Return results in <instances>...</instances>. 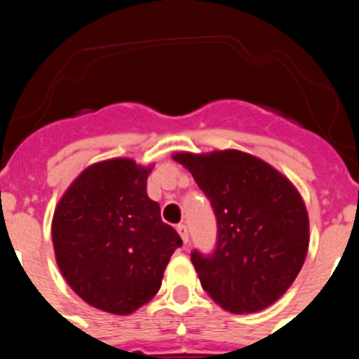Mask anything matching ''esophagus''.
Instances as JSON below:
<instances>
[{"label":"esophagus","instance_id":"34e87169","mask_svg":"<svg viewBox=\"0 0 359 359\" xmlns=\"http://www.w3.org/2000/svg\"><path fill=\"white\" fill-rule=\"evenodd\" d=\"M177 233L182 238L184 245H187V241H189V231H187V227L184 226V224H179V226H177Z\"/></svg>","mask_w":359,"mask_h":359}]
</instances>
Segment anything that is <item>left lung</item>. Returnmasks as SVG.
I'll use <instances>...</instances> for the list:
<instances>
[{
    "instance_id": "1",
    "label": "left lung",
    "mask_w": 359,
    "mask_h": 359,
    "mask_svg": "<svg viewBox=\"0 0 359 359\" xmlns=\"http://www.w3.org/2000/svg\"><path fill=\"white\" fill-rule=\"evenodd\" d=\"M217 217V248L191 260L203 290L229 313L273 306L295 281L309 248L306 203L264 159L238 149L175 153Z\"/></svg>"
}]
</instances>
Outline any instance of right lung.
I'll use <instances>...</instances> for the list:
<instances>
[{"mask_svg":"<svg viewBox=\"0 0 359 359\" xmlns=\"http://www.w3.org/2000/svg\"><path fill=\"white\" fill-rule=\"evenodd\" d=\"M154 165L111 158L86 166L57 203L55 260L86 304L126 316L156 295L170 257L182 245L147 196Z\"/></svg>","mask_w":359,"mask_h":359,"instance_id":"add662e5","label":"right lung"}]
</instances>
